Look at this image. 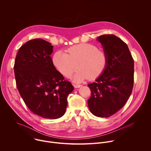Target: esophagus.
<instances>
[{"label": "esophagus", "instance_id": "esophagus-1", "mask_svg": "<svg viewBox=\"0 0 151 151\" xmlns=\"http://www.w3.org/2000/svg\"><path fill=\"white\" fill-rule=\"evenodd\" d=\"M73 86H74V87H75V88H79V87H81V85H76V84L73 85Z\"/></svg>", "mask_w": 151, "mask_h": 151}]
</instances>
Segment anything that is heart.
Segmentation results:
<instances>
[{
    "mask_svg": "<svg viewBox=\"0 0 151 151\" xmlns=\"http://www.w3.org/2000/svg\"><path fill=\"white\" fill-rule=\"evenodd\" d=\"M67 52L68 54L57 51L53 56V63L58 70L66 78L70 77L78 68L79 69L73 77L75 82H81L87 78L94 80L107 66V53L95 45L83 43L69 48Z\"/></svg>",
    "mask_w": 151,
    "mask_h": 151,
    "instance_id": "1",
    "label": "heart"
}]
</instances>
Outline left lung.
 Returning a JSON list of instances; mask_svg holds the SVG:
<instances>
[{"label": "left lung", "mask_w": 151, "mask_h": 151, "mask_svg": "<svg viewBox=\"0 0 151 151\" xmlns=\"http://www.w3.org/2000/svg\"><path fill=\"white\" fill-rule=\"evenodd\" d=\"M107 53V66L95 82L88 85L91 94L90 111L98 117H109L121 109L132 93L134 60L125 43L114 35L97 37Z\"/></svg>", "instance_id": "left-lung-1"}]
</instances>
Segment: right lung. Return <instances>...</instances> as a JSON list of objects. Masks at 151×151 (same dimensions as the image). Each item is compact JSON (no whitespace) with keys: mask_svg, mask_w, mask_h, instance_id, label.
<instances>
[{"mask_svg":"<svg viewBox=\"0 0 151 151\" xmlns=\"http://www.w3.org/2000/svg\"><path fill=\"white\" fill-rule=\"evenodd\" d=\"M52 48L44 39L29 40L19 49L14 67L17 89L28 108L51 119L65 113L67 97L74 89L54 66Z\"/></svg>","mask_w":151,"mask_h":151,"instance_id":"obj_1","label":"right lung"}]
</instances>
